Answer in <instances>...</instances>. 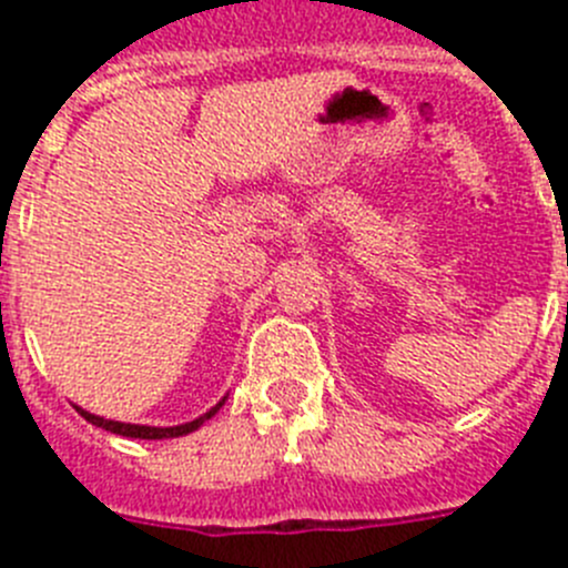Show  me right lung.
I'll return each mask as SVG.
<instances>
[{"mask_svg":"<svg viewBox=\"0 0 568 568\" xmlns=\"http://www.w3.org/2000/svg\"><path fill=\"white\" fill-rule=\"evenodd\" d=\"M224 406V398L219 400V404L210 409V413H204L202 418L190 420V424H179V426H142V424H122V420H108V418H99V415L93 413H84L82 406H77V413L82 415L84 420H90L93 426H102V429H108V433L113 435H124V438H142V440H162V438H182V435L187 433H195L199 426L204 424V420L213 418L219 409Z\"/></svg>","mask_w":568,"mask_h":568,"instance_id":"obj_1","label":"right lung"}]
</instances>
